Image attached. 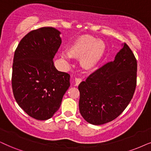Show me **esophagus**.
I'll list each match as a JSON object with an SVG mask.
<instances>
[{"label": "esophagus", "mask_w": 151, "mask_h": 151, "mask_svg": "<svg viewBox=\"0 0 151 151\" xmlns=\"http://www.w3.org/2000/svg\"><path fill=\"white\" fill-rule=\"evenodd\" d=\"M82 82V79L81 78H76L75 79V85L76 86H78L80 85V83Z\"/></svg>", "instance_id": "34e87169"}]
</instances>
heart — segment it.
<instances>
[{
	"label": "heart",
	"mask_w": 151,
	"mask_h": 151,
	"mask_svg": "<svg viewBox=\"0 0 151 151\" xmlns=\"http://www.w3.org/2000/svg\"><path fill=\"white\" fill-rule=\"evenodd\" d=\"M106 44L103 40H98L91 35H83L74 41L69 48L68 54H64L63 58L70 57L80 59L82 68L91 71L101 63L106 52Z\"/></svg>",
	"instance_id": "1"
}]
</instances>
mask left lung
Returning a JSON list of instances; mask_svg holds the SVG:
<instances>
[{
  "mask_svg": "<svg viewBox=\"0 0 151 151\" xmlns=\"http://www.w3.org/2000/svg\"><path fill=\"white\" fill-rule=\"evenodd\" d=\"M108 62L78 86L80 112L86 121L102 125L117 118L128 106L137 85V63L126 43Z\"/></svg>",
  "mask_w": 151,
  "mask_h": 151,
  "instance_id": "obj_1",
  "label": "left lung"
}]
</instances>
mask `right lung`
I'll list each match as a JSON object with an SVG mask.
<instances>
[{"instance_id": "right-lung-1", "label": "right lung", "mask_w": 151, "mask_h": 151, "mask_svg": "<svg viewBox=\"0 0 151 151\" xmlns=\"http://www.w3.org/2000/svg\"><path fill=\"white\" fill-rule=\"evenodd\" d=\"M52 27L32 30L23 37L14 55L12 87L18 105L37 120L51 118L70 86V75L59 71L53 58L62 43Z\"/></svg>"}]
</instances>
